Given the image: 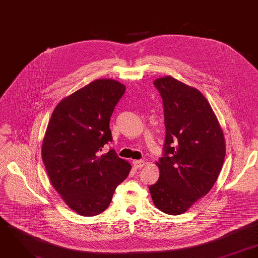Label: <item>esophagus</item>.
Listing matches in <instances>:
<instances>
[{
	"instance_id": "1",
	"label": "esophagus",
	"mask_w": 258,
	"mask_h": 258,
	"mask_svg": "<svg viewBox=\"0 0 258 258\" xmlns=\"http://www.w3.org/2000/svg\"><path fill=\"white\" fill-rule=\"evenodd\" d=\"M134 166L136 168H143V166L145 165V161L144 160H134Z\"/></svg>"
}]
</instances>
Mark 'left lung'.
Instances as JSON below:
<instances>
[{"label": "left lung", "mask_w": 258, "mask_h": 258, "mask_svg": "<svg viewBox=\"0 0 258 258\" xmlns=\"http://www.w3.org/2000/svg\"><path fill=\"white\" fill-rule=\"evenodd\" d=\"M164 107L166 137L160 175L149 186L153 204L168 215H181L209 193L224 164V133L207 99L196 88L171 76L153 82Z\"/></svg>", "instance_id": "left-lung-1"}]
</instances>
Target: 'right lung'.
<instances>
[{
    "label": "right lung",
    "instance_id": "obj_1",
    "mask_svg": "<svg viewBox=\"0 0 258 258\" xmlns=\"http://www.w3.org/2000/svg\"><path fill=\"white\" fill-rule=\"evenodd\" d=\"M125 86L98 79L64 98L54 109L42 142L49 180L67 206L84 217L104 212L132 165L114 149L110 119Z\"/></svg>",
    "mask_w": 258,
    "mask_h": 258
}]
</instances>
